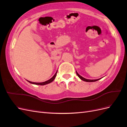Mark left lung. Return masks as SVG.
Wrapping results in <instances>:
<instances>
[{
	"instance_id": "left-lung-1",
	"label": "left lung",
	"mask_w": 127,
	"mask_h": 127,
	"mask_svg": "<svg viewBox=\"0 0 127 127\" xmlns=\"http://www.w3.org/2000/svg\"><path fill=\"white\" fill-rule=\"evenodd\" d=\"M76 74H77V76H78V77H79L80 79L83 80V81L87 82H96V81H97L98 80H99V79L102 78H99V79H86V78H85L83 77L82 76H81L80 75H79L78 73L77 72V71H76Z\"/></svg>"
}]
</instances>
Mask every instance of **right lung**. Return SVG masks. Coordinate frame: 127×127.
Wrapping results in <instances>:
<instances>
[{"mask_svg": "<svg viewBox=\"0 0 127 127\" xmlns=\"http://www.w3.org/2000/svg\"><path fill=\"white\" fill-rule=\"evenodd\" d=\"M58 71V70H57ZM57 72L55 73V74L54 75L52 78H51L50 79L47 80V81L44 82H42V83H35V82H30L28 80V82H29L31 84H34V85H47V84H48L49 83H50L51 82H52L54 79H55L56 77V75H57Z\"/></svg>", "mask_w": 127, "mask_h": 127, "instance_id": "obj_1", "label": "right lung"}]
</instances>
